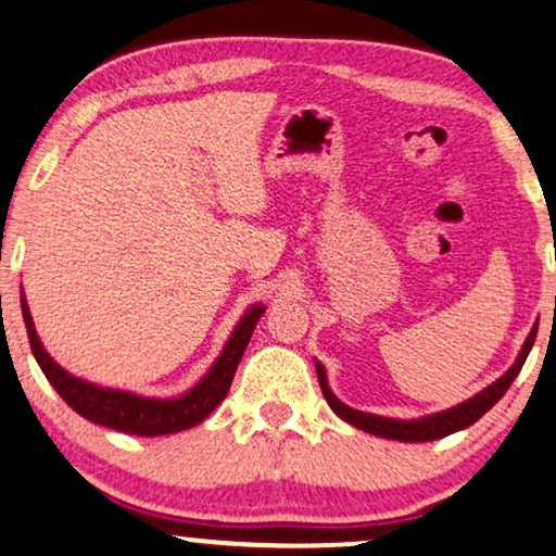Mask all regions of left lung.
Here are the masks:
<instances>
[{"instance_id":"1","label":"left lung","mask_w":556,"mask_h":556,"mask_svg":"<svg viewBox=\"0 0 556 556\" xmlns=\"http://www.w3.org/2000/svg\"><path fill=\"white\" fill-rule=\"evenodd\" d=\"M534 339H536V325L532 327V331H529L525 344H521V352L517 354L515 364H511V367L504 371L496 382L484 387L482 392L469 396V400H464L462 404H457V407H450V409L437 412V414H427V417H419V419H392V417H379V414H367V412L346 407V404L342 400H337V394L331 392V387L327 382L325 364L314 362V367H317L321 394H325V400L331 407V412H334L337 417H342L344 421H350L352 427H357V429H362V432H369L375 437L394 439V442H434V439H442L446 434L459 432V429L471 427L479 417H484V414L502 400L504 392H507L511 382L517 379L521 364H525V359H527V354L532 352Z\"/></svg>"}]
</instances>
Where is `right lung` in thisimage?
Returning a JSON list of instances; mask_svg holds the SVG:
<instances>
[{
  "label": "right lung",
  "instance_id": "add662e5",
  "mask_svg": "<svg viewBox=\"0 0 556 556\" xmlns=\"http://www.w3.org/2000/svg\"><path fill=\"white\" fill-rule=\"evenodd\" d=\"M267 306L252 304L250 309L242 314V319L237 321V327L231 329L225 350L206 375L199 382L187 389L179 396H142L127 389H112V387H99L87 379L74 377L60 367L49 352L41 344V339L31 321L29 304L22 294V317L27 325L31 354H35L37 364L45 371L49 384L56 389V394L70 404V407L81 414V417L102 425L106 429H117L124 434H137V437H162V434H177L185 432L189 427H197L199 421H204L210 414L217 409V404L225 400L231 379H235L237 364L242 359V354L250 344L252 331L256 321L264 314Z\"/></svg>",
  "mask_w": 556,
  "mask_h": 556
}]
</instances>
